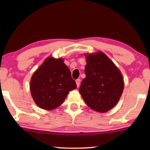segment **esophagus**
<instances>
[{
    "instance_id": "esophagus-1",
    "label": "esophagus",
    "mask_w": 150,
    "mask_h": 150,
    "mask_svg": "<svg viewBox=\"0 0 150 150\" xmlns=\"http://www.w3.org/2000/svg\"><path fill=\"white\" fill-rule=\"evenodd\" d=\"M75 82H76L77 87H79V86H80V79H77V80H76Z\"/></svg>"
}]
</instances>
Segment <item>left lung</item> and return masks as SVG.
Here are the masks:
<instances>
[{
    "label": "left lung",
    "mask_w": 150,
    "mask_h": 150,
    "mask_svg": "<svg viewBox=\"0 0 150 150\" xmlns=\"http://www.w3.org/2000/svg\"><path fill=\"white\" fill-rule=\"evenodd\" d=\"M86 75L79 92L87 106L98 112L109 111L117 104L124 83L120 70L104 53L87 55Z\"/></svg>",
    "instance_id": "left-lung-1"
}]
</instances>
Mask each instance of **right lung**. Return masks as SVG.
Instances as JSON below:
<instances>
[{"instance_id":"add662e5","label":"right lung","mask_w":150,"mask_h":150,"mask_svg":"<svg viewBox=\"0 0 150 150\" xmlns=\"http://www.w3.org/2000/svg\"><path fill=\"white\" fill-rule=\"evenodd\" d=\"M69 68L61 58H48L32 75L30 90L39 107L51 110L59 106L69 93L76 89Z\"/></svg>"}]
</instances>
